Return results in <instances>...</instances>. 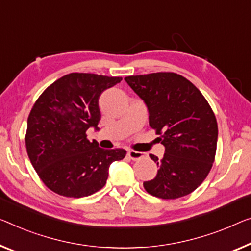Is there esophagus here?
I'll return each mask as SVG.
<instances>
[{"label": "esophagus", "instance_id": "obj_1", "mask_svg": "<svg viewBox=\"0 0 251 251\" xmlns=\"http://www.w3.org/2000/svg\"><path fill=\"white\" fill-rule=\"evenodd\" d=\"M127 155H128V158L132 160H140L144 156L143 153L138 152V151H134V150H129V151L127 152Z\"/></svg>", "mask_w": 251, "mask_h": 251}]
</instances>
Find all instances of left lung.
Returning <instances> with one entry per match:
<instances>
[{
  "mask_svg": "<svg viewBox=\"0 0 251 251\" xmlns=\"http://www.w3.org/2000/svg\"><path fill=\"white\" fill-rule=\"evenodd\" d=\"M125 81L147 104L149 124L166 151L155 178L144 181L152 196L176 200L205 180L215 159L218 123L207 100L186 77L173 72L132 75Z\"/></svg>",
  "mask_w": 251,
  "mask_h": 251,
  "instance_id": "8db88e82",
  "label": "left lung"
}]
</instances>
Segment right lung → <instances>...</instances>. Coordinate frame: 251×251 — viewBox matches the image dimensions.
<instances>
[{"label": "right lung", "instance_id": "1", "mask_svg": "<svg viewBox=\"0 0 251 251\" xmlns=\"http://www.w3.org/2000/svg\"><path fill=\"white\" fill-rule=\"evenodd\" d=\"M121 81L70 73L51 83L33 104L25 148L36 173L54 193L73 198L92 195L106 185L111 162L125 158L124 149H101L85 134L90 127L98 128L100 95Z\"/></svg>", "mask_w": 251, "mask_h": 251}]
</instances>
